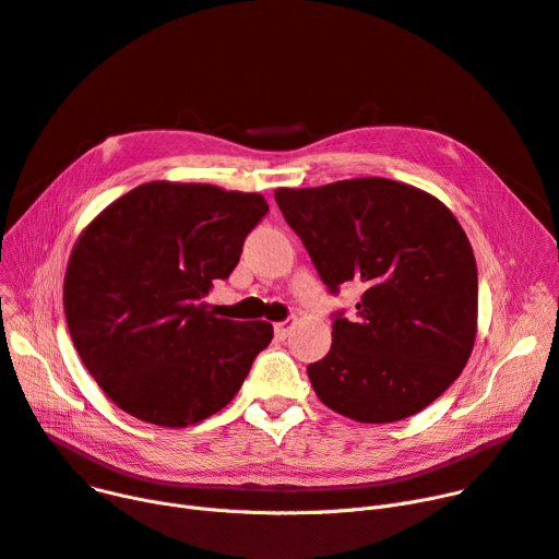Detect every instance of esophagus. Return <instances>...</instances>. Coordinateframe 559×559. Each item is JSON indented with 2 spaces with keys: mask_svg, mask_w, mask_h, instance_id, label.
I'll return each instance as SVG.
<instances>
[{
  "mask_svg": "<svg viewBox=\"0 0 559 559\" xmlns=\"http://www.w3.org/2000/svg\"><path fill=\"white\" fill-rule=\"evenodd\" d=\"M292 328H294V319H287V321H281V323H276L274 325V332H276V340H285L287 334L292 332Z\"/></svg>",
  "mask_w": 559,
  "mask_h": 559,
  "instance_id": "esophagus-1",
  "label": "esophagus"
}]
</instances>
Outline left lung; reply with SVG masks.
Instances as JSON below:
<instances>
[{
	"label": "left lung",
	"instance_id": "1",
	"mask_svg": "<svg viewBox=\"0 0 559 559\" xmlns=\"http://www.w3.org/2000/svg\"><path fill=\"white\" fill-rule=\"evenodd\" d=\"M274 198L323 283L364 287L357 319H334L330 353L308 366L319 400L368 425L423 412L476 340L478 276L461 222L431 193L384 177Z\"/></svg>",
	"mask_w": 559,
	"mask_h": 559
}]
</instances>
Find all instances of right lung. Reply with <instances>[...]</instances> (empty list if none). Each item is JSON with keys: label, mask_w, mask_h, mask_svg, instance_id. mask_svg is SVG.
<instances>
[{"label": "right lung", "mask_w": 559, "mask_h": 559, "mask_svg": "<svg viewBox=\"0 0 559 559\" xmlns=\"http://www.w3.org/2000/svg\"><path fill=\"white\" fill-rule=\"evenodd\" d=\"M267 211L260 193L147 181L83 229L64 272V317L90 376L121 412L181 429L234 400L274 328L219 319L204 296L229 278Z\"/></svg>", "instance_id": "obj_1"}]
</instances>
